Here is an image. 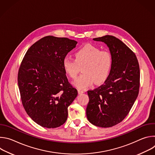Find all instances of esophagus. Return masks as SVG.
Wrapping results in <instances>:
<instances>
[{
  "mask_svg": "<svg viewBox=\"0 0 155 155\" xmlns=\"http://www.w3.org/2000/svg\"><path fill=\"white\" fill-rule=\"evenodd\" d=\"M84 92V91L83 90H78V93L79 94H82V93H83Z\"/></svg>",
  "mask_w": 155,
  "mask_h": 155,
  "instance_id": "34e87169",
  "label": "esophagus"
}]
</instances>
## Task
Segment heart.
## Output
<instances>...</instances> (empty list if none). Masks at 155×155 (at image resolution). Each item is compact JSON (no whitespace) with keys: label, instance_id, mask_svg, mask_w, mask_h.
I'll return each instance as SVG.
<instances>
[{"label":"heart","instance_id":"obj_1","mask_svg":"<svg viewBox=\"0 0 155 155\" xmlns=\"http://www.w3.org/2000/svg\"><path fill=\"white\" fill-rule=\"evenodd\" d=\"M83 66L84 73L74 81V84L83 90L93 84L104 81L109 76L113 65L112 54L108 51H101L92 45H86L78 49L75 59L65 56L62 59V67L70 77L75 78L80 66Z\"/></svg>","mask_w":155,"mask_h":155}]
</instances>
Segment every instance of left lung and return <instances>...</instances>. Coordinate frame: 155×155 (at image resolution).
<instances>
[{
    "label": "left lung",
    "instance_id": "8db88e82",
    "mask_svg": "<svg viewBox=\"0 0 155 155\" xmlns=\"http://www.w3.org/2000/svg\"><path fill=\"white\" fill-rule=\"evenodd\" d=\"M93 40L106 44L113 65L104 83L87 91L86 117L96 126L112 127L124 119L138 96L139 65L133 51L115 37L107 35Z\"/></svg>",
    "mask_w": 155,
    "mask_h": 155
}]
</instances>
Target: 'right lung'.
<instances>
[{"instance_id": "add662e5", "label": "right lung", "mask_w": 155, "mask_h": 155, "mask_svg": "<svg viewBox=\"0 0 155 155\" xmlns=\"http://www.w3.org/2000/svg\"><path fill=\"white\" fill-rule=\"evenodd\" d=\"M77 43L68 38L44 37L28 49L21 62L18 75L21 101L28 115L42 127L62 125L77 96L62 67V59Z\"/></svg>"}]
</instances>
